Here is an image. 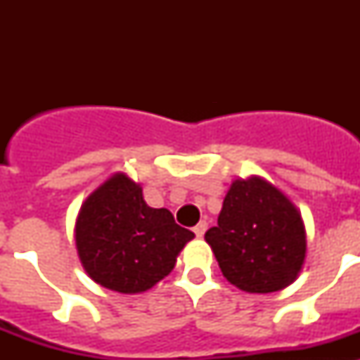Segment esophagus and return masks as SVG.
I'll return each instance as SVG.
<instances>
[{"label":"esophagus","instance_id":"34e87169","mask_svg":"<svg viewBox=\"0 0 360 360\" xmlns=\"http://www.w3.org/2000/svg\"><path fill=\"white\" fill-rule=\"evenodd\" d=\"M193 231H195V234H196V236H198V238H202L203 234H205V231H207V221H203V219H202V221H200V224L196 225L195 229H193Z\"/></svg>","mask_w":360,"mask_h":360}]
</instances>
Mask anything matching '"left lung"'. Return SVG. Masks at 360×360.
I'll list each match as a JSON object with an SVG mask.
<instances>
[{"mask_svg": "<svg viewBox=\"0 0 360 360\" xmlns=\"http://www.w3.org/2000/svg\"><path fill=\"white\" fill-rule=\"evenodd\" d=\"M205 241L227 281L250 294L292 285L307 256L301 212L259 176L232 182L218 225L205 232Z\"/></svg>", "mask_w": 360, "mask_h": 360, "instance_id": "8db88e82", "label": "left lung"}]
</instances>
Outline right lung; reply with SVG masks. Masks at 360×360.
Segmentation results:
<instances>
[{
  "instance_id": "obj_1",
  "label": "right lung",
  "mask_w": 360,
  "mask_h": 360,
  "mask_svg": "<svg viewBox=\"0 0 360 360\" xmlns=\"http://www.w3.org/2000/svg\"><path fill=\"white\" fill-rule=\"evenodd\" d=\"M193 238L167 209L149 207L142 187L124 173L97 187L75 221V245L86 274L120 294L157 285Z\"/></svg>"
}]
</instances>
